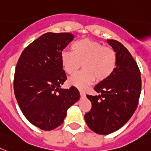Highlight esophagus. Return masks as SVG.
<instances>
[{"label":"esophagus","instance_id":"obj_1","mask_svg":"<svg viewBox=\"0 0 151 151\" xmlns=\"http://www.w3.org/2000/svg\"><path fill=\"white\" fill-rule=\"evenodd\" d=\"M80 94H81V97H84L85 96V93L83 90H80Z\"/></svg>","mask_w":151,"mask_h":151}]
</instances>
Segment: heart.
I'll return each mask as SVG.
<instances>
[{"label":"heart","mask_w":151,"mask_h":151,"mask_svg":"<svg viewBox=\"0 0 151 151\" xmlns=\"http://www.w3.org/2000/svg\"><path fill=\"white\" fill-rule=\"evenodd\" d=\"M71 48L72 52L63 51L61 53L63 70L72 75L79 69L81 63L83 69L69 78L68 83L71 86L83 90L95 79L98 82L106 80L115 70L117 56L112 48L90 39H83L74 42Z\"/></svg>","instance_id":"b5f03b06"}]
</instances>
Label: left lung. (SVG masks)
<instances>
[{"label":"left lung","instance_id":"8db88e82","mask_svg":"<svg viewBox=\"0 0 151 151\" xmlns=\"http://www.w3.org/2000/svg\"><path fill=\"white\" fill-rule=\"evenodd\" d=\"M107 42L116 53V67L109 78L95 86L99 95H86L92 108L84 115L89 128L103 135L119 130L131 119L141 90V72L130 52L116 40Z\"/></svg>","mask_w":151,"mask_h":151}]
</instances>
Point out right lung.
I'll use <instances>...</instances> for the list:
<instances>
[{
    "label": "right lung",
    "instance_id": "add662e5",
    "mask_svg": "<svg viewBox=\"0 0 151 151\" xmlns=\"http://www.w3.org/2000/svg\"><path fill=\"white\" fill-rule=\"evenodd\" d=\"M74 37L69 32L43 34L25 48L17 64L16 99L25 117L42 130L61 125L81 96L75 86L61 88L67 77L60 55Z\"/></svg>",
    "mask_w": 151,
    "mask_h": 151
}]
</instances>
